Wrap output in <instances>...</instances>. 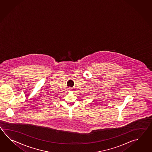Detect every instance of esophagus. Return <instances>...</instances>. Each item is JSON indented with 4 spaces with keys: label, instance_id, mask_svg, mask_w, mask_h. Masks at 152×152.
<instances>
[{
    "label": "esophagus",
    "instance_id": "obj_1",
    "mask_svg": "<svg viewBox=\"0 0 152 152\" xmlns=\"http://www.w3.org/2000/svg\"><path fill=\"white\" fill-rule=\"evenodd\" d=\"M68 90L70 91H71L72 90V89L71 88H69V90Z\"/></svg>",
    "mask_w": 152,
    "mask_h": 152
}]
</instances>
